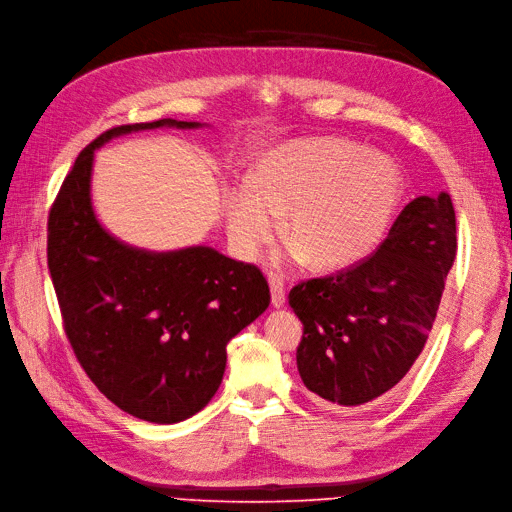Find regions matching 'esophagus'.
I'll return each mask as SVG.
<instances>
[{
	"label": "esophagus",
	"instance_id": "esophagus-1",
	"mask_svg": "<svg viewBox=\"0 0 512 512\" xmlns=\"http://www.w3.org/2000/svg\"><path fill=\"white\" fill-rule=\"evenodd\" d=\"M269 289H271V304L278 309V306L285 304V285H282L280 276L269 274Z\"/></svg>",
	"mask_w": 512,
	"mask_h": 512
}]
</instances>
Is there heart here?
I'll return each instance as SVG.
<instances>
[{
    "mask_svg": "<svg viewBox=\"0 0 512 512\" xmlns=\"http://www.w3.org/2000/svg\"><path fill=\"white\" fill-rule=\"evenodd\" d=\"M401 197V173L381 153L342 138L282 144L260 160L249 186L227 192V234L252 260L276 232L289 238L278 260L309 258L313 267L357 263L379 245Z\"/></svg>",
    "mask_w": 512,
    "mask_h": 512,
    "instance_id": "heart-1",
    "label": "heart"
}]
</instances>
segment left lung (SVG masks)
Instances as JSON below:
<instances>
[{
	"instance_id": "8db88e82",
	"label": "left lung",
	"mask_w": 512,
	"mask_h": 512,
	"mask_svg": "<svg viewBox=\"0 0 512 512\" xmlns=\"http://www.w3.org/2000/svg\"><path fill=\"white\" fill-rule=\"evenodd\" d=\"M456 252V212L440 192L407 203L355 267L298 282L289 304L304 324L295 359L306 388L335 407L392 390L425 348Z\"/></svg>"
}]
</instances>
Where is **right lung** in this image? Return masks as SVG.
<instances>
[{"label":"right lung","instance_id":"obj_1","mask_svg":"<svg viewBox=\"0 0 512 512\" xmlns=\"http://www.w3.org/2000/svg\"><path fill=\"white\" fill-rule=\"evenodd\" d=\"M197 122L120 124L87 144L48 217V269L65 335L87 377L122 412L179 423L219 390L230 339L269 306L256 265L212 247L153 254L102 230L89 199L94 151L113 135Z\"/></svg>","mask_w":512,"mask_h":512}]
</instances>
